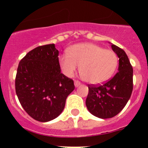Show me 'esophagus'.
<instances>
[{
	"label": "esophagus",
	"mask_w": 148,
	"mask_h": 148,
	"mask_svg": "<svg viewBox=\"0 0 148 148\" xmlns=\"http://www.w3.org/2000/svg\"><path fill=\"white\" fill-rule=\"evenodd\" d=\"M80 85H81V83H80L78 81H74V86H75V88H77V87H79Z\"/></svg>",
	"instance_id": "obj_1"
}]
</instances>
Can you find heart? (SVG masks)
Returning <instances> with one entry per match:
<instances>
[{
  "mask_svg": "<svg viewBox=\"0 0 148 148\" xmlns=\"http://www.w3.org/2000/svg\"><path fill=\"white\" fill-rule=\"evenodd\" d=\"M63 73L67 77L79 72L84 81L90 84H100L107 81L114 73L117 65L116 53L91 43H82L72 46L67 54L59 58Z\"/></svg>",
  "mask_w": 148,
  "mask_h": 148,
  "instance_id": "b5f03b06",
  "label": "heart"
}]
</instances>
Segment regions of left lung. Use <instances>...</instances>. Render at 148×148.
Segmentation results:
<instances>
[{
  "instance_id": "8db88e82",
  "label": "left lung",
  "mask_w": 148,
  "mask_h": 148,
  "mask_svg": "<svg viewBox=\"0 0 148 148\" xmlns=\"http://www.w3.org/2000/svg\"><path fill=\"white\" fill-rule=\"evenodd\" d=\"M119 58L118 71L110 81L99 85H88L86 106L90 114L102 119L119 114L127 103L133 90V68L124 50L111 44Z\"/></svg>"
}]
</instances>
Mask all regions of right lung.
I'll return each instance as SVG.
<instances>
[{"label":"right lung","mask_w":148,"mask_h":148,"mask_svg":"<svg viewBox=\"0 0 148 148\" xmlns=\"http://www.w3.org/2000/svg\"><path fill=\"white\" fill-rule=\"evenodd\" d=\"M58 54L54 44L40 46L29 51L17 67L15 89L18 100L38 121L58 117L74 90L73 80L60 73Z\"/></svg>","instance_id":"add662e5"}]
</instances>
